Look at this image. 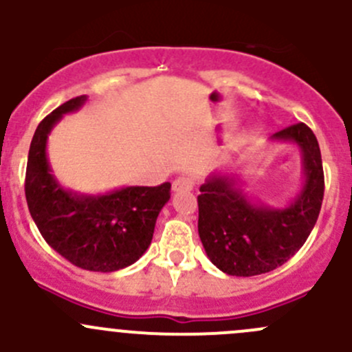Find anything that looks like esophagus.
I'll return each mask as SVG.
<instances>
[{"instance_id":"esophagus-1","label":"esophagus","mask_w":352,"mask_h":352,"mask_svg":"<svg viewBox=\"0 0 352 352\" xmlns=\"http://www.w3.org/2000/svg\"><path fill=\"white\" fill-rule=\"evenodd\" d=\"M172 189L175 190V192H180V190H192L194 180L189 179V177H177L172 184Z\"/></svg>"}]
</instances>
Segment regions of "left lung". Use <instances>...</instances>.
I'll return each instance as SVG.
<instances>
[{"label":"left lung","mask_w":352,"mask_h":352,"mask_svg":"<svg viewBox=\"0 0 352 352\" xmlns=\"http://www.w3.org/2000/svg\"><path fill=\"white\" fill-rule=\"evenodd\" d=\"M291 141L303 156L301 192L283 209L254 204L235 187V179L212 173L201 186L199 236L209 261L230 276L265 274L289 261L307 242L324 201V166L314 131L293 124L272 136Z\"/></svg>","instance_id":"1"}]
</instances>
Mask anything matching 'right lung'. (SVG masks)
<instances>
[{"instance_id": "right-lung-1", "label": "right lung", "mask_w": 352, "mask_h": 352, "mask_svg": "<svg viewBox=\"0 0 352 352\" xmlns=\"http://www.w3.org/2000/svg\"><path fill=\"white\" fill-rule=\"evenodd\" d=\"M85 102V95L71 98L37 126L28 150L25 197L38 232L59 255L87 271L113 272L134 264L150 247L172 186L122 187L104 196L63 189L49 166L47 136L63 113Z\"/></svg>"}]
</instances>
